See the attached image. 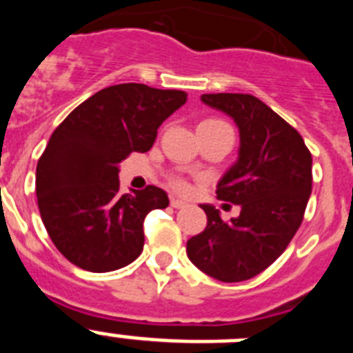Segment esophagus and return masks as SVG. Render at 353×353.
<instances>
[{
  "mask_svg": "<svg viewBox=\"0 0 353 353\" xmlns=\"http://www.w3.org/2000/svg\"><path fill=\"white\" fill-rule=\"evenodd\" d=\"M171 207H173V208H183V207H187V203L183 201V199L171 198Z\"/></svg>",
  "mask_w": 353,
  "mask_h": 353,
  "instance_id": "esophagus-1",
  "label": "esophagus"
}]
</instances>
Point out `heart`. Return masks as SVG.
<instances>
[{"instance_id": "1", "label": "heart", "mask_w": 353, "mask_h": 353, "mask_svg": "<svg viewBox=\"0 0 353 353\" xmlns=\"http://www.w3.org/2000/svg\"><path fill=\"white\" fill-rule=\"evenodd\" d=\"M198 127H230V125H228V123H224L223 120H217V118H208V120L201 121ZM174 187H176L179 191H185L187 183L182 182V180H176V182H174Z\"/></svg>"}]
</instances>
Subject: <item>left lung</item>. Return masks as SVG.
Here are the masks:
<instances>
[{
	"instance_id": "8db88e82",
	"label": "left lung",
	"mask_w": 353,
	"mask_h": 353,
	"mask_svg": "<svg viewBox=\"0 0 353 353\" xmlns=\"http://www.w3.org/2000/svg\"><path fill=\"white\" fill-rule=\"evenodd\" d=\"M201 102L239 127V157L217 183V198L239 205L240 215L224 223L214 205H199L207 228L187 240V256L214 279L245 281L281 256L297 233L313 159L301 134L256 97L207 93Z\"/></svg>"
}]
</instances>
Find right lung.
I'll use <instances>...</instances> for the list:
<instances>
[{"label": "right lung", "instance_id": "obj_1", "mask_svg": "<svg viewBox=\"0 0 353 353\" xmlns=\"http://www.w3.org/2000/svg\"><path fill=\"white\" fill-rule=\"evenodd\" d=\"M187 93L114 84L77 105L52 132L37 164V199L56 249L90 272L132 263L145 244L143 221L170 205L155 185L120 194V162L148 152L157 129Z\"/></svg>", "mask_w": 353, "mask_h": 353}]
</instances>
